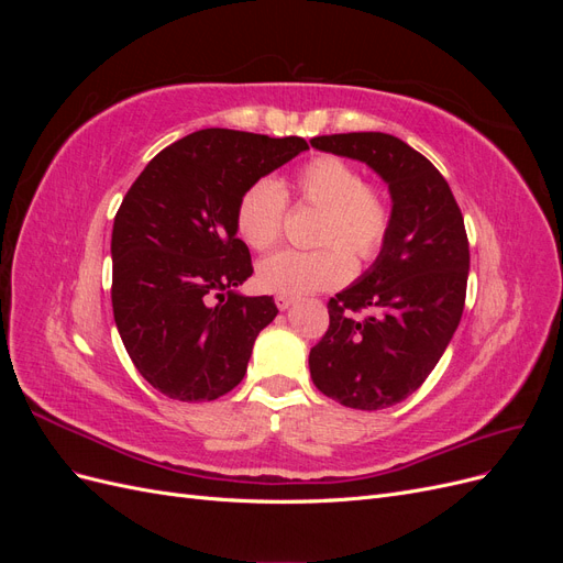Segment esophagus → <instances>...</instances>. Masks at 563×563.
<instances>
[{
  "instance_id": "obj_1",
  "label": "esophagus",
  "mask_w": 563,
  "mask_h": 563,
  "mask_svg": "<svg viewBox=\"0 0 563 563\" xmlns=\"http://www.w3.org/2000/svg\"><path fill=\"white\" fill-rule=\"evenodd\" d=\"M275 302H277L279 310H288V308H291V305L296 302V298H294V296H277Z\"/></svg>"
}]
</instances>
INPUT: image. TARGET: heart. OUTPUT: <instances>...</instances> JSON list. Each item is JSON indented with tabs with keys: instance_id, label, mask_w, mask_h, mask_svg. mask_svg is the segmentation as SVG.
<instances>
[{
	"instance_id": "heart-1",
	"label": "heart",
	"mask_w": 563,
	"mask_h": 563,
	"mask_svg": "<svg viewBox=\"0 0 563 563\" xmlns=\"http://www.w3.org/2000/svg\"><path fill=\"white\" fill-rule=\"evenodd\" d=\"M294 195L321 209L314 251L286 249L258 265V284L277 296H305L350 279L354 261L371 263L383 251L391 230V207L378 185L366 183L360 168L335 155L305 162L291 178ZM286 192L272 178L251 183L234 213L236 232L265 251L282 240Z\"/></svg>"
}]
</instances>
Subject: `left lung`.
<instances>
[{"instance_id": "left-lung-1", "label": "left lung", "mask_w": 563, "mask_h": 563, "mask_svg": "<svg viewBox=\"0 0 563 563\" xmlns=\"http://www.w3.org/2000/svg\"><path fill=\"white\" fill-rule=\"evenodd\" d=\"M312 147L368 164L389 187L391 230L368 272L329 300V329L310 350L319 391L378 411L424 383L465 308L470 244L446 178L389 133L317 135ZM368 309L372 314L354 320Z\"/></svg>"}]
</instances>
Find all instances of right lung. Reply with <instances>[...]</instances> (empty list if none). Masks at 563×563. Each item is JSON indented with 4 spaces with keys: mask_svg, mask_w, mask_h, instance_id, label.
Instances as JSON below:
<instances>
[{
    "mask_svg": "<svg viewBox=\"0 0 563 563\" xmlns=\"http://www.w3.org/2000/svg\"><path fill=\"white\" fill-rule=\"evenodd\" d=\"M302 150L298 135L203 129L164 147L129 187L112 228V312L133 366L168 399L213 401L242 383L279 310L234 291L253 275L236 203Z\"/></svg>",
    "mask_w": 563,
    "mask_h": 563,
    "instance_id": "1",
    "label": "right lung"
}]
</instances>
